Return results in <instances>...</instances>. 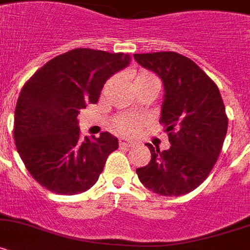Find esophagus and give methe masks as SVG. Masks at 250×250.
Segmentation results:
<instances>
[{
	"mask_svg": "<svg viewBox=\"0 0 250 250\" xmlns=\"http://www.w3.org/2000/svg\"><path fill=\"white\" fill-rule=\"evenodd\" d=\"M119 146L131 147L133 146V142H131V141L127 140V138H119Z\"/></svg>",
	"mask_w": 250,
	"mask_h": 250,
	"instance_id": "34e87169",
	"label": "esophagus"
}]
</instances>
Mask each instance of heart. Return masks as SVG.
I'll return each instance as SVG.
<instances>
[{
    "label": "heart",
    "instance_id": "1",
    "mask_svg": "<svg viewBox=\"0 0 250 250\" xmlns=\"http://www.w3.org/2000/svg\"><path fill=\"white\" fill-rule=\"evenodd\" d=\"M143 80H157V78L155 75H152L151 73H147V71H142L136 77L134 82H143ZM143 123V119L140 117L136 116H119L114 122V125L118 129L121 133L125 134H131L137 132L141 128Z\"/></svg>",
    "mask_w": 250,
    "mask_h": 250
}]
</instances>
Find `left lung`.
I'll return each instance as SVG.
<instances>
[{
    "mask_svg": "<svg viewBox=\"0 0 250 250\" xmlns=\"http://www.w3.org/2000/svg\"><path fill=\"white\" fill-rule=\"evenodd\" d=\"M134 60L157 74L164 84L160 123L171 147L147 143L151 161L136 170L151 191L180 196L209 176L228 131V117L216 84L192 60L173 51L134 54Z\"/></svg>",
    "mask_w": 250,
    "mask_h": 250,
    "instance_id": "left-lung-1",
    "label": "left lung"
}]
</instances>
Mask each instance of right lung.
Returning a JSON list of instances; mask_svg holds the SVG:
<instances>
[{
  "label": "right lung",
  "instance_id": "obj_1",
  "mask_svg": "<svg viewBox=\"0 0 250 250\" xmlns=\"http://www.w3.org/2000/svg\"><path fill=\"white\" fill-rule=\"evenodd\" d=\"M129 62V54L74 49L47 62L23 85L14 138L26 168L41 186L75 195L98 181L118 138L103 132L82 140L78 114L88 103H97L105 82Z\"/></svg>",
  "mask_w": 250,
  "mask_h": 250
}]
</instances>
